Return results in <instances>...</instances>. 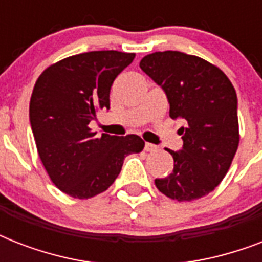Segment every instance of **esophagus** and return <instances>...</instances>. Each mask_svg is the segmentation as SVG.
I'll return each instance as SVG.
<instances>
[{
	"label": "esophagus",
	"instance_id": "34e87169",
	"mask_svg": "<svg viewBox=\"0 0 262 262\" xmlns=\"http://www.w3.org/2000/svg\"><path fill=\"white\" fill-rule=\"evenodd\" d=\"M145 151L147 152H155L156 149H158V147H156V145H154V144H151V143H145Z\"/></svg>",
	"mask_w": 262,
	"mask_h": 262
}]
</instances>
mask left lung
<instances>
[{"label":"left lung","mask_w":262,"mask_h":262,"mask_svg":"<svg viewBox=\"0 0 262 262\" xmlns=\"http://www.w3.org/2000/svg\"><path fill=\"white\" fill-rule=\"evenodd\" d=\"M163 88L170 117L183 118V147L171 151L174 170L155 179L156 187L177 201L209 194L227 174L239 144L238 99L228 77L205 59L181 51H156L140 61Z\"/></svg>","instance_id":"left-lung-1"}]
</instances>
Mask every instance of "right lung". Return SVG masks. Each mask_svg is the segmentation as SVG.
Returning <instances> with one entry per match:
<instances>
[{
	"label": "right lung",
	"mask_w": 262,
	"mask_h": 262,
	"mask_svg": "<svg viewBox=\"0 0 262 262\" xmlns=\"http://www.w3.org/2000/svg\"><path fill=\"white\" fill-rule=\"evenodd\" d=\"M135 53L90 51L49 67L35 83L30 122L39 158L55 186L75 199L107 190L123 159L143 151L141 137H125L90 129L99 110L110 108L115 77L130 65Z\"/></svg>",
	"instance_id": "1"
}]
</instances>
